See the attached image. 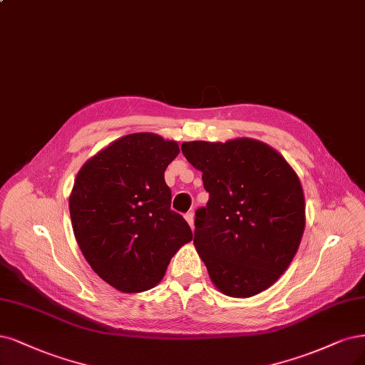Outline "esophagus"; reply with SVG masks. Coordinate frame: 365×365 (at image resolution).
I'll use <instances>...</instances> for the list:
<instances>
[{"label": "esophagus", "instance_id": "obj_1", "mask_svg": "<svg viewBox=\"0 0 365 365\" xmlns=\"http://www.w3.org/2000/svg\"><path fill=\"white\" fill-rule=\"evenodd\" d=\"M184 217L188 222V225H190L192 228H193V226H195V215H193V211H188Z\"/></svg>", "mask_w": 365, "mask_h": 365}]
</instances>
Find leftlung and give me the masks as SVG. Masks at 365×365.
Masks as SVG:
<instances>
[{
	"label": "left lung",
	"instance_id": "1",
	"mask_svg": "<svg viewBox=\"0 0 365 365\" xmlns=\"http://www.w3.org/2000/svg\"><path fill=\"white\" fill-rule=\"evenodd\" d=\"M210 199L195 212L193 243L211 281L231 297L269 288L290 266L305 230L302 185L270 146L252 139L185 142Z\"/></svg>",
	"mask_w": 365,
	"mask_h": 365
}]
</instances>
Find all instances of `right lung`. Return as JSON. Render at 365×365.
I'll use <instances>...</instances> for the list:
<instances>
[{"instance_id": "add662e5", "label": "right lung", "mask_w": 365, "mask_h": 365, "mask_svg": "<svg viewBox=\"0 0 365 365\" xmlns=\"http://www.w3.org/2000/svg\"><path fill=\"white\" fill-rule=\"evenodd\" d=\"M177 142L135 133L92 157L77 175L69 211L86 261L99 278L123 293L157 285L177 250L193 238L170 210L165 170Z\"/></svg>"}]
</instances>
